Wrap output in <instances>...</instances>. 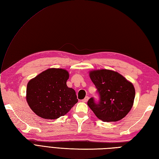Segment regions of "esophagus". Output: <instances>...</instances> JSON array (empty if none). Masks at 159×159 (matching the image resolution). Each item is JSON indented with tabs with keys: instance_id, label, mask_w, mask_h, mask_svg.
Masks as SVG:
<instances>
[{
	"instance_id": "esophagus-1",
	"label": "esophagus",
	"mask_w": 159,
	"mask_h": 159,
	"mask_svg": "<svg viewBox=\"0 0 159 159\" xmlns=\"http://www.w3.org/2000/svg\"><path fill=\"white\" fill-rule=\"evenodd\" d=\"M88 99H89V97H88V96H86V97L84 98V99H83V100H82V101H83L84 102H86L88 101Z\"/></svg>"
}]
</instances>
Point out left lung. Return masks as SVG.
Instances as JSON below:
<instances>
[{"label":"left lung","instance_id":"obj_1","mask_svg":"<svg viewBox=\"0 0 159 159\" xmlns=\"http://www.w3.org/2000/svg\"><path fill=\"white\" fill-rule=\"evenodd\" d=\"M90 77L99 95V101L90 98L88 105L99 119L117 121L125 117L132 108L135 98L133 84L119 73L100 69L90 72Z\"/></svg>","mask_w":159,"mask_h":159}]
</instances>
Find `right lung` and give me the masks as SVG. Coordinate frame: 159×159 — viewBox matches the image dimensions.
<instances>
[{"instance_id":"add662e5","label":"right lung","mask_w":159,"mask_h":159,"mask_svg":"<svg viewBox=\"0 0 159 159\" xmlns=\"http://www.w3.org/2000/svg\"><path fill=\"white\" fill-rule=\"evenodd\" d=\"M69 73L51 68L30 80L26 100L35 113L46 119H56L67 114L78 101L75 91L68 88Z\"/></svg>"}]
</instances>
